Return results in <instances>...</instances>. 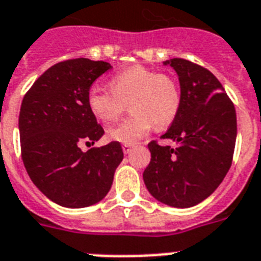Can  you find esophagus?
Here are the masks:
<instances>
[{
    "label": "esophagus",
    "instance_id": "34e87169",
    "mask_svg": "<svg viewBox=\"0 0 261 261\" xmlns=\"http://www.w3.org/2000/svg\"><path fill=\"white\" fill-rule=\"evenodd\" d=\"M123 151L126 153V154H128V153H131L133 151V149H134V146L133 145H123Z\"/></svg>",
    "mask_w": 261,
    "mask_h": 261
}]
</instances>
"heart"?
Wrapping results in <instances>:
<instances>
[{"label": "heart", "instance_id": "1", "mask_svg": "<svg viewBox=\"0 0 261 261\" xmlns=\"http://www.w3.org/2000/svg\"><path fill=\"white\" fill-rule=\"evenodd\" d=\"M111 89L93 85L87 94V106L94 118L112 122L130 101L133 114L111 127L107 134L112 141L134 145L153 126L165 127L177 115L181 101L178 84L173 77L135 65L119 71L110 81Z\"/></svg>", "mask_w": 261, "mask_h": 261}]
</instances>
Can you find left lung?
<instances>
[{"instance_id":"1","label":"left lung","mask_w":261,"mask_h":261,"mask_svg":"<svg viewBox=\"0 0 261 261\" xmlns=\"http://www.w3.org/2000/svg\"><path fill=\"white\" fill-rule=\"evenodd\" d=\"M164 66L173 67L180 83V108L161 135L176 147L160 146L155 141L147 145L151 160L143 181L159 202L187 208L208 198L226 176L237 118L233 102L211 71L181 58L165 61Z\"/></svg>"}]
</instances>
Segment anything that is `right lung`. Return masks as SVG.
<instances>
[{
	"label": "right lung",
	"mask_w": 261,
	"mask_h": 261,
	"mask_svg": "<svg viewBox=\"0 0 261 261\" xmlns=\"http://www.w3.org/2000/svg\"><path fill=\"white\" fill-rule=\"evenodd\" d=\"M111 65L69 59L46 70L22 98L18 130L21 157L31 180L62 207L81 208L100 202L111 190L123 160L120 143L81 150L104 134L87 106L92 84Z\"/></svg>",
	"instance_id": "right-lung-1"
}]
</instances>
